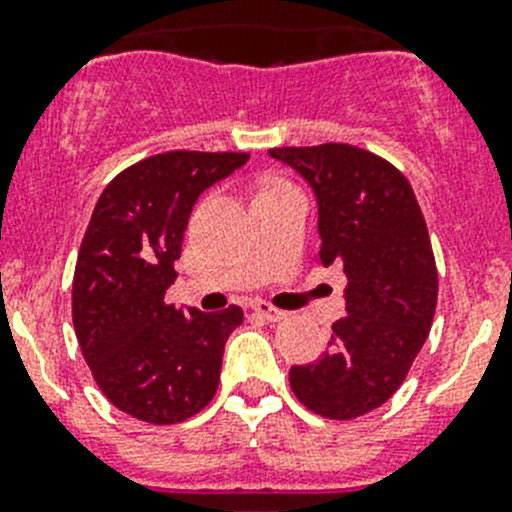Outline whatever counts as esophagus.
I'll list each match as a JSON object with an SVG mask.
<instances>
[{
    "label": "esophagus",
    "instance_id": "34e87169",
    "mask_svg": "<svg viewBox=\"0 0 512 512\" xmlns=\"http://www.w3.org/2000/svg\"><path fill=\"white\" fill-rule=\"evenodd\" d=\"M252 309H255L257 314H260L262 319H267V322H282V319H287V312H282V309H275L272 304L267 302H255L252 304Z\"/></svg>",
    "mask_w": 512,
    "mask_h": 512
}]
</instances>
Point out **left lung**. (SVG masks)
I'll use <instances>...</instances> for the list:
<instances>
[{
  "label": "left lung",
  "instance_id": "obj_1",
  "mask_svg": "<svg viewBox=\"0 0 512 512\" xmlns=\"http://www.w3.org/2000/svg\"><path fill=\"white\" fill-rule=\"evenodd\" d=\"M270 156L312 188L319 262L347 275V317L317 361L289 369V384L314 414L364 416L404 384L431 329L438 275L426 220L409 180L374 153L324 143Z\"/></svg>",
  "mask_w": 512,
  "mask_h": 512
}]
</instances>
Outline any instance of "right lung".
<instances>
[{
  "instance_id": "add662e5",
  "label": "right lung",
  "mask_w": 512,
  "mask_h": 512,
  "mask_svg": "<svg viewBox=\"0 0 512 512\" xmlns=\"http://www.w3.org/2000/svg\"><path fill=\"white\" fill-rule=\"evenodd\" d=\"M247 153L170 151L118 173L98 198L74 272L71 314L98 389L138 421L168 426L218 391L225 342L242 309L205 314L165 304L200 195Z\"/></svg>"
}]
</instances>
